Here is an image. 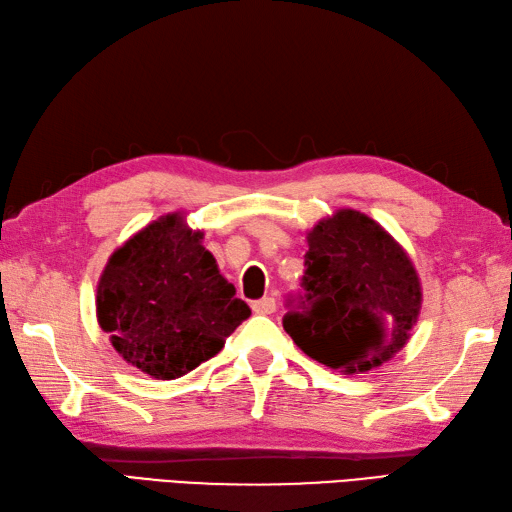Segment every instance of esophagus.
<instances>
[{
	"label": "esophagus",
	"mask_w": 512,
	"mask_h": 512,
	"mask_svg": "<svg viewBox=\"0 0 512 512\" xmlns=\"http://www.w3.org/2000/svg\"><path fill=\"white\" fill-rule=\"evenodd\" d=\"M252 308L256 315H271V313H276V299L263 297V299H258V302H254Z\"/></svg>",
	"instance_id": "34e87169"
}]
</instances>
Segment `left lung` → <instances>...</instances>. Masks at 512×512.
<instances>
[{"mask_svg":"<svg viewBox=\"0 0 512 512\" xmlns=\"http://www.w3.org/2000/svg\"><path fill=\"white\" fill-rule=\"evenodd\" d=\"M304 295L289 299L284 330L317 363L343 373L371 371L410 339L421 284L404 247L352 208L308 232Z\"/></svg>","mask_w":512,"mask_h":512,"instance_id":"obj_1","label":"left lung"}]
</instances>
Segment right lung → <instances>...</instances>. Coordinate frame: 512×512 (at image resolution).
<instances>
[{"label": "right lung", "mask_w": 512, "mask_h": 512, "mask_svg": "<svg viewBox=\"0 0 512 512\" xmlns=\"http://www.w3.org/2000/svg\"><path fill=\"white\" fill-rule=\"evenodd\" d=\"M202 239L182 213H169L115 249L97 282L99 326L126 363L156 380L219 354L252 315Z\"/></svg>", "instance_id": "right-lung-1"}]
</instances>
